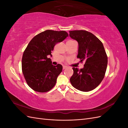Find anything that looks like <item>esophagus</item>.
Returning <instances> with one entry per match:
<instances>
[{
    "label": "esophagus",
    "instance_id": "34e87169",
    "mask_svg": "<svg viewBox=\"0 0 128 128\" xmlns=\"http://www.w3.org/2000/svg\"><path fill=\"white\" fill-rule=\"evenodd\" d=\"M67 67L66 66H63V69H66V68Z\"/></svg>",
    "mask_w": 128,
    "mask_h": 128
}]
</instances>
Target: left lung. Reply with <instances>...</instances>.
Listing matches in <instances>:
<instances>
[{"instance_id": "8db88e82", "label": "left lung", "mask_w": 128, "mask_h": 128, "mask_svg": "<svg viewBox=\"0 0 128 128\" xmlns=\"http://www.w3.org/2000/svg\"><path fill=\"white\" fill-rule=\"evenodd\" d=\"M69 36L78 44L77 58L84 61L80 70L73 67L70 81L73 87L80 91L94 90L104 78L107 66V56L102 42L94 34L86 30H72Z\"/></svg>"}]
</instances>
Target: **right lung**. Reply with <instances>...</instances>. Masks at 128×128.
Wrapping results in <instances>:
<instances>
[{
  "label": "right lung",
  "mask_w": 128,
  "mask_h": 128,
  "mask_svg": "<svg viewBox=\"0 0 128 128\" xmlns=\"http://www.w3.org/2000/svg\"><path fill=\"white\" fill-rule=\"evenodd\" d=\"M68 36L65 31L47 30L29 42L22 56V70L27 84L34 91L46 92L55 86L62 66H53L48 56H52L56 44Z\"/></svg>",
  "instance_id": "right-lung-1"
}]
</instances>
